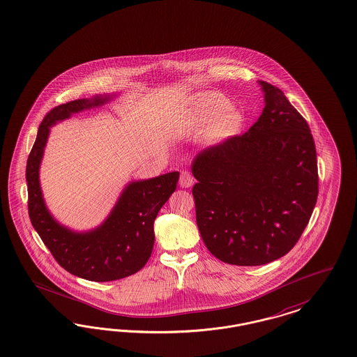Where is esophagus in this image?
I'll list each match as a JSON object with an SVG mask.
<instances>
[{
    "mask_svg": "<svg viewBox=\"0 0 357 357\" xmlns=\"http://www.w3.org/2000/svg\"><path fill=\"white\" fill-rule=\"evenodd\" d=\"M194 183H195V179H194V176L190 172H181V178H179V185H181V187L188 188V187H191Z\"/></svg>",
    "mask_w": 357,
    "mask_h": 357,
    "instance_id": "obj_1",
    "label": "esophagus"
}]
</instances>
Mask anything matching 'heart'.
<instances>
[{"label": "heart", "instance_id": "1", "mask_svg": "<svg viewBox=\"0 0 357 357\" xmlns=\"http://www.w3.org/2000/svg\"><path fill=\"white\" fill-rule=\"evenodd\" d=\"M227 107L224 100L211 93L199 95L172 119L167 132L175 138H185L197 135L206 124L203 133L209 142L231 138L240 132L243 116L234 109L224 112Z\"/></svg>", "mask_w": 357, "mask_h": 357}]
</instances>
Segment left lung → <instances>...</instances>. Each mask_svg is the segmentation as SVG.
<instances>
[{
  "mask_svg": "<svg viewBox=\"0 0 357 357\" xmlns=\"http://www.w3.org/2000/svg\"><path fill=\"white\" fill-rule=\"evenodd\" d=\"M265 108L245 135L200 151L191 170L197 224L222 262L257 266L281 259L303 234L318 197L308 123L282 91L259 80Z\"/></svg>",
  "mask_w": 357,
  "mask_h": 357,
  "instance_id": "8db88e82",
  "label": "left lung"
}]
</instances>
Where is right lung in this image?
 I'll return each mask as SVG.
<instances>
[{"instance_id":"1","label":"right lung","mask_w":357,"mask_h":357,"mask_svg":"<svg viewBox=\"0 0 357 357\" xmlns=\"http://www.w3.org/2000/svg\"><path fill=\"white\" fill-rule=\"evenodd\" d=\"M111 98V95H96L51 109L39 125L26 165L27 207L34 229L63 269L93 282L121 280L145 266L154 246V220L179 179V172H172L130 182L105 222L89 232H74L51 216L39 185V166L50 128L74 113L104 105Z\"/></svg>"}]
</instances>
